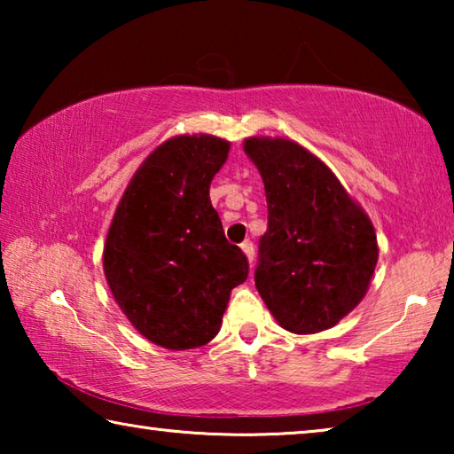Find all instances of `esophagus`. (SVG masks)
Instances as JSON below:
<instances>
[{"label": "esophagus", "mask_w": 454, "mask_h": 454, "mask_svg": "<svg viewBox=\"0 0 454 454\" xmlns=\"http://www.w3.org/2000/svg\"><path fill=\"white\" fill-rule=\"evenodd\" d=\"M240 248H242L244 256L248 258V262H250V266H252V262H254V246H252L250 240H246V242L240 244Z\"/></svg>", "instance_id": "esophagus-1"}]
</instances>
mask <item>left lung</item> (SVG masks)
Wrapping results in <instances>:
<instances>
[{"mask_svg":"<svg viewBox=\"0 0 454 454\" xmlns=\"http://www.w3.org/2000/svg\"><path fill=\"white\" fill-rule=\"evenodd\" d=\"M244 152L262 176L268 202L254 274L260 296L288 333L333 328L371 286L379 260L371 218L304 145L254 136Z\"/></svg>","mask_w":454,"mask_h":454,"instance_id":"1","label":"left lung"}]
</instances>
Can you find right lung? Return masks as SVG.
Listing matches in <instances>:
<instances>
[{"label": "right lung", "instance_id": "right-lung-1", "mask_svg": "<svg viewBox=\"0 0 454 454\" xmlns=\"http://www.w3.org/2000/svg\"><path fill=\"white\" fill-rule=\"evenodd\" d=\"M230 142L210 134L160 144L124 190L104 244V274L132 326L170 350L218 334L230 292L248 260L230 244L210 202V184Z\"/></svg>", "mask_w": 454, "mask_h": 454}]
</instances>
